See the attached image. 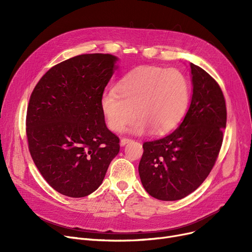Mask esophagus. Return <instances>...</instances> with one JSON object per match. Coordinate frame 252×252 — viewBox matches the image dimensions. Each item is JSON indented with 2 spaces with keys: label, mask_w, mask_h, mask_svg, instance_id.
Returning <instances> with one entry per match:
<instances>
[{
  "label": "esophagus",
  "mask_w": 252,
  "mask_h": 252,
  "mask_svg": "<svg viewBox=\"0 0 252 252\" xmlns=\"http://www.w3.org/2000/svg\"><path fill=\"white\" fill-rule=\"evenodd\" d=\"M133 140L131 139H127V138H123L122 140H121V145L122 146H125V145H126L127 143H129V142H131Z\"/></svg>",
  "instance_id": "1"
}]
</instances>
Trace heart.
<instances>
[{"label":"heart","instance_id":"heart-1","mask_svg":"<svg viewBox=\"0 0 252 252\" xmlns=\"http://www.w3.org/2000/svg\"><path fill=\"white\" fill-rule=\"evenodd\" d=\"M188 98L187 81L179 70L140 66L121 78L115 92L103 95L101 110L112 131H121L136 116L139 121L131 127L133 133L151 129L164 135L182 121Z\"/></svg>","mask_w":252,"mask_h":252}]
</instances>
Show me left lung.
Here are the masks:
<instances>
[{
  "instance_id": "1",
  "label": "left lung",
  "mask_w": 252,
  "mask_h": 252,
  "mask_svg": "<svg viewBox=\"0 0 252 252\" xmlns=\"http://www.w3.org/2000/svg\"><path fill=\"white\" fill-rule=\"evenodd\" d=\"M193 94L178 128L168 136L143 144L139 163L143 187L163 201L182 199L209 175L218 158L227 108L222 92L205 70L190 64Z\"/></svg>"
}]
</instances>
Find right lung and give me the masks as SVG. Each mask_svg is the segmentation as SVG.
Instances as JSON below:
<instances>
[{"label": "right lung", "mask_w": 252, "mask_h": 252, "mask_svg": "<svg viewBox=\"0 0 252 252\" xmlns=\"http://www.w3.org/2000/svg\"><path fill=\"white\" fill-rule=\"evenodd\" d=\"M118 58L84 54L65 60L39 79L30 99L26 136L32 160L50 186L73 198L102 184L119 152L101 99Z\"/></svg>", "instance_id": "right-lung-1"}]
</instances>
